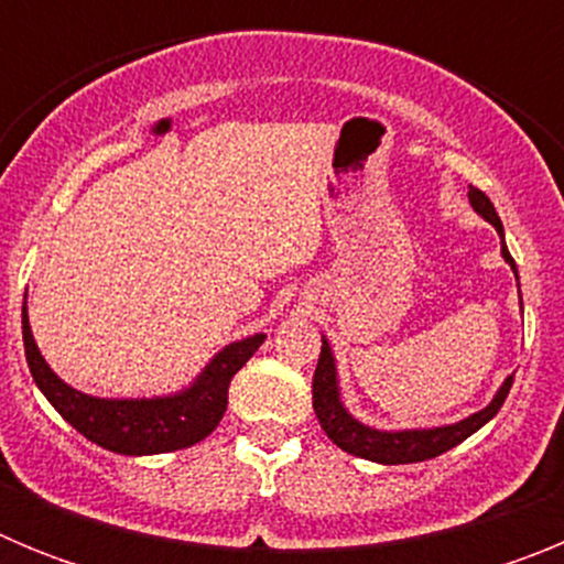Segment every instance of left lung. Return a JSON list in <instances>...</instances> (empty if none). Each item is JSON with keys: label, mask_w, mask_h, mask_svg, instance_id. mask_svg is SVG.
<instances>
[{"label": "left lung", "mask_w": 564, "mask_h": 564, "mask_svg": "<svg viewBox=\"0 0 564 564\" xmlns=\"http://www.w3.org/2000/svg\"><path fill=\"white\" fill-rule=\"evenodd\" d=\"M468 200L475 206L477 214H482L491 226L497 228V234L502 237V223L497 217L495 206L488 200L480 188L468 186ZM502 257L511 268L517 265L511 253H508L506 242H502ZM514 383V376H508L502 381V387L497 390L495 401L488 403L486 410L468 415L466 421L452 423V426H437V430H403V432H381L372 430V426H364L361 421L344 410L341 395H338V378H336V361H333L330 344L327 338H322V356H318L316 372H313V410H316L318 423L322 430L327 432L338 449L350 452V455L364 457V460L383 463V466H398V463H421L432 460V457L443 455V452L455 449L457 443L466 441L468 435H475L482 423H488L491 417L500 412L502 401L508 398V390Z\"/></svg>", "instance_id": "8db88e82"}]
</instances>
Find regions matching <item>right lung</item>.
<instances>
[{
  "label": "right lung",
  "mask_w": 564,
  "mask_h": 564,
  "mask_svg": "<svg viewBox=\"0 0 564 564\" xmlns=\"http://www.w3.org/2000/svg\"><path fill=\"white\" fill-rule=\"evenodd\" d=\"M22 338L30 376L58 415L87 441L118 455H161L200 443L217 430L228 406V383L265 341V333L228 344L188 390L166 398H93L73 390L39 352L22 305Z\"/></svg>",
  "instance_id": "1"
}]
</instances>
